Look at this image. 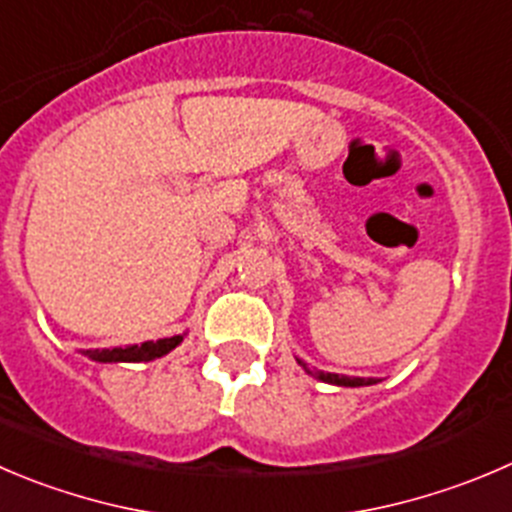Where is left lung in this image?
<instances>
[{
  "mask_svg": "<svg viewBox=\"0 0 512 512\" xmlns=\"http://www.w3.org/2000/svg\"><path fill=\"white\" fill-rule=\"evenodd\" d=\"M296 362H299V367L304 369L306 374L316 377L319 382L334 384V387H369V384L382 382V379H377V377H349V374H334V372H324V369H311L309 364L299 357H296Z\"/></svg>",
  "mask_w": 512,
  "mask_h": 512,
  "instance_id": "1",
  "label": "left lung"
}]
</instances>
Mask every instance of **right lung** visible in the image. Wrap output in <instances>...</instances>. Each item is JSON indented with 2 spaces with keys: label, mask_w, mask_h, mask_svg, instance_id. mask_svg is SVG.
I'll return each mask as SVG.
<instances>
[{
  "label": "right lung",
  "mask_w": 512,
  "mask_h": 512,
  "mask_svg": "<svg viewBox=\"0 0 512 512\" xmlns=\"http://www.w3.org/2000/svg\"><path fill=\"white\" fill-rule=\"evenodd\" d=\"M186 334H175V337L158 339V342L128 344V347H110V349H80L82 357L92 359L100 364H118V362H153V359L165 357L173 352Z\"/></svg>",
  "instance_id": "add662e5"
}]
</instances>
